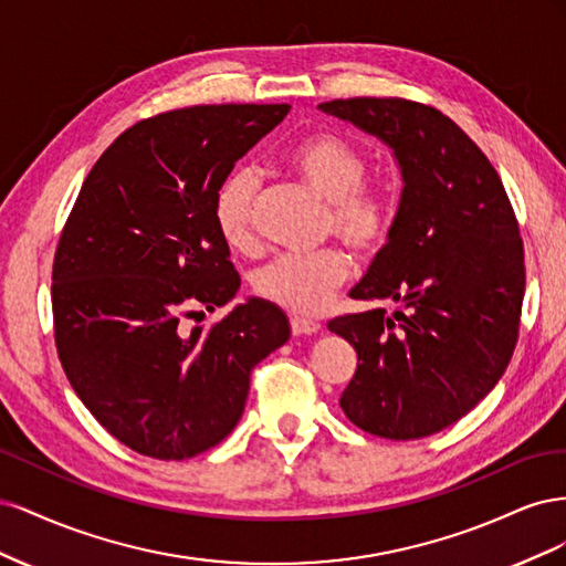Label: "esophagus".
<instances>
[{
    "label": "esophagus",
    "mask_w": 566,
    "mask_h": 566,
    "mask_svg": "<svg viewBox=\"0 0 566 566\" xmlns=\"http://www.w3.org/2000/svg\"><path fill=\"white\" fill-rule=\"evenodd\" d=\"M290 328H293L295 335H314L321 331V323L314 318H304V316H293L290 318Z\"/></svg>",
    "instance_id": "34e87169"
}]
</instances>
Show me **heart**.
I'll return each instance as SVG.
<instances>
[{"mask_svg":"<svg viewBox=\"0 0 566 566\" xmlns=\"http://www.w3.org/2000/svg\"><path fill=\"white\" fill-rule=\"evenodd\" d=\"M283 160L290 172L328 202L325 229L356 252L380 248L389 229V208L385 196L361 186L368 169L361 150L337 134H312L290 146ZM256 188L260 179L254 169L238 167L214 196V227L231 250H250L254 243ZM347 276L349 260L342 250L285 252L254 273V290L287 312L316 314Z\"/></svg>","mask_w":566,"mask_h":566,"instance_id":"obj_1","label":"heart"}]
</instances>
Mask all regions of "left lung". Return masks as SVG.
Masks as SVG:
<instances>
[{"label":"left lung","mask_w":566,"mask_h":566,"mask_svg":"<svg viewBox=\"0 0 566 566\" xmlns=\"http://www.w3.org/2000/svg\"><path fill=\"white\" fill-rule=\"evenodd\" d=\"M318 111L380 139L401 172L387 243L354 300H391L328 323L358 354L339 406L364 432L422 439L499 385L515 352L524 248L503 181L451 117L406 98H337Z\"/></svg>","instance_id":"1"}]
</instances>
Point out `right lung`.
<instances>
[{
	"label": "right lung",
	"instance_id": "1",
	"mask_svg": "<svg viewBox=\"0 0 566 566\" xmlns=\"http://www.w3.org/2000/svg\"><path fill=\"white\" fill-rule=\"evenodd\" d=\"M287 113L156 115L119 134L82 184L51 276L59 358L80 401L136 453L186 460L217 447L243 416L252 368L290 337L283 310L262 297L210 331L181 325L184 312H214L241 287L214 196Z\"/></svg>",
	"mask_w": 566,
	"mask_h": 566
}]
</instances>
